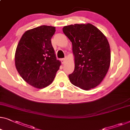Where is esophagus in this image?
Listing matches in <instances>:
<instances>
[{
    "mask_svg": "<svg viewBox=\"0 0 130 130\" xmlns=\"http://www.w3.org/2000/svg\"><path fill=\"white\" fill-rule=\"evenodd\" d=\"M66 60H67V57H65L64 59H61L62 63L64 64V63H66Z\"/></svg>",
    "mask_w": 130,
    "mask_h": 130,
    "instance_id": "obj_1",
    "label": "esophagus"
}]
</instances>
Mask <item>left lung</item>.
<instances>
[{"instance_id": "obj_1", "label": "left lung", "mask_w": 130, "mask_h": 130, "mask_svg": "<svg viewBox=\"0 0 130 130\" xmlns=\"http://www.w3.org/2000/svg\"><path fill=\"white\" fill-rule=\"evenodd\" d=\"M63 31L72 43L74 56V70L69 76L70 82L84 90L97 87L110 66V48L106 37L90 23L66 26Z\"/></svg>"}]
</instances>
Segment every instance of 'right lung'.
<instances>
[{
	"mask_svg": "<svg viewBox=\"0 0 130 130\" xmlns=\"http://www.w3.org/2000/svg\"><path fill=\"white\" fill-rule=\"evenodd\" d=\"M55 31V27L45 25L28 30L17 46L16 68L22 78L33 87L40 89L49 86L61 65L52 45Z\"/></svg>",
	"mask_w": 130,
	"mask_h": 130,
	"instance_id": "right-lung-1",
	"label": "right lung"
}]
</instances>
